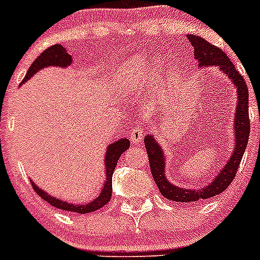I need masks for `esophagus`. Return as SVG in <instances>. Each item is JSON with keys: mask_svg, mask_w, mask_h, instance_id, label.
<instances>
[{"mask_svg": "<svg viewBox=\"0 0 260 260\" xmlns=\"http://www.w3.org/2000/svg\"><path fill=\"white\" fill-rule=\"evenodd\" d=\"M143 137H145V129H143L141 125H137V127H135L132 129V132H131V142L135 143V145H137V143H140L141 141L143 140Z\"/></svg>", "mask_w": 260, "mask_h": 260, "instance_id": "obj_1", "label": "esophagus"}]
</instances>
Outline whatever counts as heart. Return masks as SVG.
Masks as SVG:
<instances>
[{
    "instance_id": "b5f03b06",
    "label": "heart",
    "mask_w": 260,
    "mask_h": 260,
    "mask_svg": "<svg viewBox=\"0 0 260 260\" xmlns=\"http://www.w3.org/2000/svg\"><path fill=\"white\" fill-rule=\"evenodd\" d=\"M159 64L158 62H154L153 65L149 69V81H151L152 86H154V84L158 83V73H159ZM147 72L145 64H143L142 57H135L132 61L128 62L124 67V70L122 73V84L124 88H132L136 84L141 83V81L147 79Z\"/></svg>"
}]
</instances>
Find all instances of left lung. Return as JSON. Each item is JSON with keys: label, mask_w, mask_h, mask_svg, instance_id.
<instances>
[{"label": "left lung", "mask_w": 260, "mask_h": 260, "mask_svg": "<svg viewBox=\"0 0 260 260\" xmlns=\"http://www.w3.org/2000/svg\"><path fill=\"white\" fill-rule=\"evenodd\" d=\"M191 45L193 46V56L199 68L216 67L220 72L224 73L229 78L234 88L237 89V108L234 114V151L232 156L228 159L226 164L222 166L221 171L212 179L208 186L198 188H186L179 187L170 182L166 177V156L164 154V149L158 145L156 138L152 135H147L145 137V146L147 149L149 159V167L151 174L158 187L159 192L166 199L176 203H196L203 201L206 199L214 198L219 195L222 191L226 190L237 175L238 167H239L242 157L245 152L246 145L249 141V133H250V122H249V94L248 88L244 78L239 72L235 69L234 64L230 61L221 49L216 48L212 44L206 41L201 36H195L192 34L188 35Z\"/></svg>", "instance_id": "obj_1"}]
</instances>
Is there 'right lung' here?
Returning a JSON list of instances; mask_svg holds the SVG:
<instances>
[{
	"label": "right lung",
	"instance_id": "obj_1",
	"mask_svg": "<svg viewBox=\"0 0 260 260\" xmlns=\"http://www.w3.org/2000/svg\"><path fill=\"white\" fill-rule=\"evenodd\" d=\"M73 62L72 56L68 54V51L65 48L60 44L56 45L50 46L49 49H46L45 51L41 52V55H39L38 59L31 64V67L28 68L27 73H26L25 78L21 81V84L26 83L28 79L34 77L39 70L44 69V68L48 67H59V68H68L70 67ZM129 147V140L128 138H120V140L115 141V142L111 143L107 147L106 156H104V167H106V181L103 183V187H102L101 193H99L98 198L94 199L93 201L88 204H70L68 201L60 200V199L54 198L50 193L44 191L43 188L39 187L35 182H32V187L35 188L36 192L46 201L50 205L54 206V208L60 209V210L65 211H72V212H78V214H88V212H93L95 210H99L101 208H103L106 204H108V201H111L112 198V176H113V172L115 166L118 164V159L122 156L123 152Z\"/></svg>",
	"mask_w": 260,
	"mask_h": 260
}]
</instances>
